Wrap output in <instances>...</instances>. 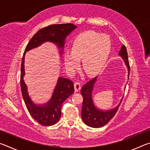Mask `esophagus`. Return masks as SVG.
Listing matches in <instances>:
<instances>
[{
	"mask_svg": "<svg viewBox=\"0 0 150 150\" xmlns=\"http://www.w3.org/2000/svg\"><path fill=\"white\" fill-rule=\"evenodd\" d=\"M74 87L75 92H78L81 89V84L79 82H75L74 83Z\"/></svg>",
	"mask_w": 150,
	"mask_h": 150,
	"instance_id": "obj_1",
	"label": "esophagus"
}]
</instances>
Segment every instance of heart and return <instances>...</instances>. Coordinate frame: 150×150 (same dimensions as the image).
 Wrapping results in <instances>:
<instances>
[{
	"label": "heart",
	"mask_w": 150,
	"mask_h": 150,
	"mask_svg": "<svg viewBox=\"0 0 150 150\" xmlns=\"http://www.w3.org/2000/svg\"><path fill=\"white\" fill-rule=\"evenodd\" d=\"M111 43L108 35L93 30L81 33L75 39L71 52L63 54L67 71L73 74L80 65L88 77H95L105 65L110 51Z\"/></svg>",
	"instance_id": "1"
}]
</instances>
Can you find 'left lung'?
I'll list each match as a JSON object with an SVG mask.
<instances>
[{"mask_svg":"<svg viewBox=\"0 0 150 150\" xmlns=\"http://www.w3.org/2000/svg\"><path fill=\"white\" fill-rule=\"evenodd\" d=\"M118 55L124 60V63L128 69V78L130 74V66H129L128 54L125 45H122L118 53ZM97 81V77L93 79L83 86L81 90V93L83 97L82 111H81V117L84 123L92 128H100L107 124L117 112L119 106L122 102L110 110H103L98 108L95 105L93 101V88Z\"/></svg>","mask_w":150,"mask_h":150,"instance_id":"left-lung-1","label":"left lung"}]
</instances>
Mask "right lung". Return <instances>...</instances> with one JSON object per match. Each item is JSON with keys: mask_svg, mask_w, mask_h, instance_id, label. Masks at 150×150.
Returning a JSON list of instances; mask_svg holds the SVG:
<instances>
[{"mask_svg": "<svg viewBox=\"0 0 150 150\" xmlns=\"http://www.w3.org/2000/svg\"><path fill=\"white\" fill-rule=\"evenodd\" d=\"M77 26L73 24L50 25L39 30L30 40L25 49L21 64L20 86L25 105L30 115L34 120L42 126H52L57 123L62 115L63 103L74 93V85L68 79L59 77L52 93V97L44 104H36L29 95L28 87L24 82V59L26 52L38 47L45 42H52L57 45L59 54L63 53L65 40ZM60 55V56H61Z\"/></svg>", "mask_w": 150, "mask_h": 150, "instance_id": "1", "label": "right lung"}]
</instances>
